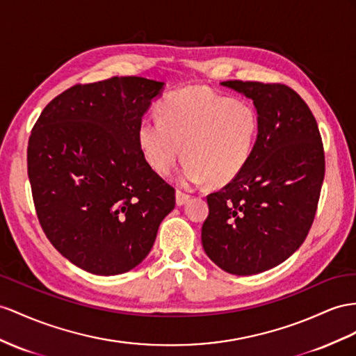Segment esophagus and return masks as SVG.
Listing matches in <instances>:
<instances>
[{
    "label": "esophagus",
    "instance_id": "1",
    "mask_svg": "<svg viewBox=\"0 0 356 356\" xmlns=\"http://www.w3.org/2000/svg\"><path fill=\"white\" fill-rule=\"evenodd\" d=\"M189 194L188 193H185V191H181V189H176V203H177V206H181V204H185L188 200H189Z\"/></svg>",
    "mask_w": 356,
    "mask_h": 356
}]
</instances>
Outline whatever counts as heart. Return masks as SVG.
Wrapping results in <instances>:
<instances>
[{"instance_id":"heart-1","label":"heart","mask_w":356,"mask_h":356,"mask_svg":"<svg viewBox=\"0 0 356 356\" xmlns=\"http://www.w3.org/2000/svg\"><path fill=\"white\" fill-rule=\"evenodd\" d=\"M260 134L257 109L204 87L171 91L158 118L144 117L136 129L143 158L167 175L185 153L181 184H230L250 163Z\"/></svg>"}]
</instances>
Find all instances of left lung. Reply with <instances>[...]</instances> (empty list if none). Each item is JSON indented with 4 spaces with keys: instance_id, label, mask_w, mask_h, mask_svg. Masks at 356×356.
<instances>
[{
    "instance_id": "1",
    "label": "left lung",
    "mask_w": 356,
    "mask_h": 356,
    "mask_svg": "<svg viewBox=\"0 0 356 356\" xmlns=\"http://www.w3.org/2000/svg\"><path fill=\"white\" fill-rule=\"evenodd\" d=\"M252 99L260 134L250 163L207 195L202 243L216 266L256 275L293 254L312 229L325 177V152L312 109L284 84L221 83Z\"/></svg>"
}]
</instances>
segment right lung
Masks as SVG:
<instances>
[{
    "label": "right lung",
    "instance_id": "1",
    "mask_svg": "<svg viewBox=\"0 0 356 356\" xmlns=\"http://www.w3.org/2000/svg\"><path fill=\"white\" fill-rule=\"evenodd\" d=\"M163 83L113 76L54 97L26 150L39 222L63 257L96 275L150 252L176 191L143 158L136 129Z\"/></svg>",
    "mask_w": 356,
    "mask_h": 356
}]
</instances>
